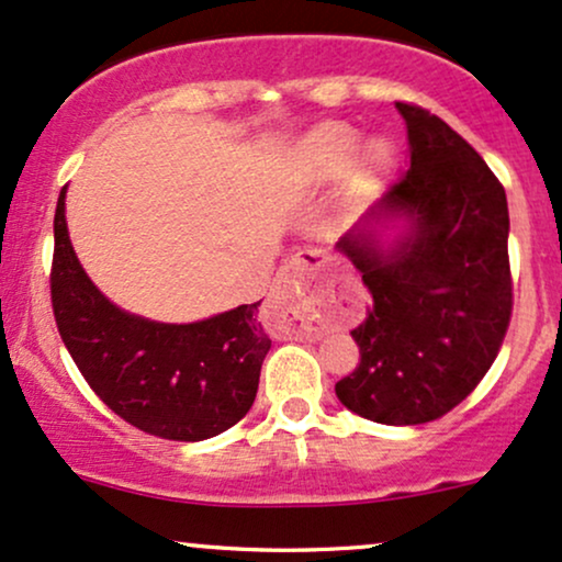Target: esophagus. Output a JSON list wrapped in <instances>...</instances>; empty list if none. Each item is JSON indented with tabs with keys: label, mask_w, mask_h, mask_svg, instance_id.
Here are the masks:
<instances>
[{
	"label": "esophagus",
	"mask_w": 562,
	"mask_h": 562,
	"mask_svg": "<svg viewBox=\"0 0 562 562\" xmlns=\"http://www.w3.org/2000/svg\"><path fill=\"white\" fill-rule=\"evenodd\" d=\"M319 267H325V254L317 248L312 250H301V254H295L293 259H290L285 267L280 269V274H277V282H274V290L277 293H303V288H306V280L312 277V272H317ZM301 338H319L322 335V327L319 325H312V322H301L299 330Z\"/></svg>",
	"instance_id": "1"
}]
</instances>
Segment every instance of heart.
Returning a JSON list of instances; mask_svg holds the SVG:
<instances>
[{"label":"heart","mask_w":562,"mask_h":562,"mask_svg":"<svg viewBox=\"0 0 562 562\" xmlns=\"http://www.w3.org/2000/svg\"><path fill=\"white\" fill-rule=\"evenodd\" d=\"M359 134L346 124H327L319 126L306 142H303L301 156L308 169L319 173H338L346 169V164L357 153ZM389 160V147L383 142H370L364 150V166L380 169Z\"/></svg>","instance_id":"obj_1"}]
</instances>
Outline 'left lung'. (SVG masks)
<instances>
[{
    "label": "left lung",
    "mask_w": 562,
    "mask_h": 562,
    "mask_svg": "<svg viewBox=\"0 0 562 562\" xmlns=\"http://www.w3.org/2000/svg\"><path fill=\"white\" fill-rule=\"evenodd\" d=\"M396 108L409 171L335 245L372 295L351 330L362 359L335 393L364 420L423 425L465 402L505 340L513 317L509 214L505 187L447 121L412 102ZM380 215L411 222L389 255L369 232Z\"/></svg>",
    "instance_id": "1"
}]
</instances>
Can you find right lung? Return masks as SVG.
<instances>
[{
    "label": "right lung",
    "mask_w": 562,
    "mask_h": 562,
    "mask_svg": "<svg viewBox=\"0 0 562 562\" xmlns=\"http://www.w3.org/2000/svg\"><path fill=\"white\" fill-rule=\"evenodd\" d=\"M49 293L57 333L89 389L134 428L169 441H203L240 423L254 406L272 348L256 319L261 301L192 325L121 312L76 259L66 187L55 209Z\"/></svg>",
    "instance_id": "right-lung-1"
}]
</instances>
